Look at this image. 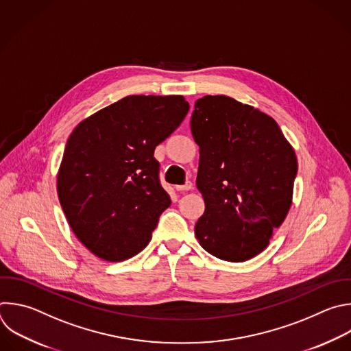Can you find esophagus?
<instances>
[{
  "label": "esophagus",
  "mask_w": 351,
  "mask_h": 351,
  "mask_svg": "<svg viewBox=\"0 0 351 351\" xmlns=\"http://www.w3.org/2000/svg\"><path fill=\"white\" fill-rule=\"evenodd\" d=\"M176 190H178V191H189V190H193V183L189 180V182H186V184H183V186H176Z\"/></svg>",
  "instance_id": "obj_1"
}]
</instances>
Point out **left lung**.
<instances>
[{"label": "left lung", "mask_w": 351, "mask_h": 351, "mask_svg": "<svg viewBox=\"0 0 351 351\" xmlns=\"http://www.w3.org/2000/svg\"><path fill=\"white\" fill-rule=\"evenodd\" d=\"M190 125L199 146L195 183L205 201L195 237L221 261H250L267 248L289 212L295 150L270 115L226 95L198 99Z\"/></svg>", "instance_id": "8db88e82"}]
</instances>
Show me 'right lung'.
I'll use <instances>...</instances> for the list:
<instances>
[{
    "instance_id": "1",
    "label": "right lung",
    "mask_w": 351,
    "mask_h": 351,
    "mask_svg": "<svg viewBox=\"0 0 351 351\" xmlns=\"http://www.w3.org/2000/svg\"><path fill=\"white\" fill-rule=\"evenodd\" d=\"M189 108L182 95H131L71 132L58 171V197L75 237L95 256L123 262L150 243L171 205L154 150Z\"/></svg>"
}]
</instances>
